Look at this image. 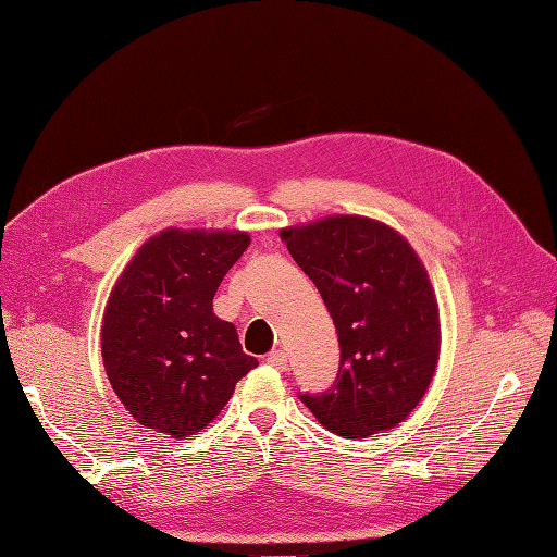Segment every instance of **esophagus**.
Wrapping results in <instances>:
<instances>
[{"mask_svg": "<svg viewBox=\"0 0 557 557\" xmlns=\"http://www.w3.org/2000/svg\"><path fill=\"white\" fill-rule=\"evenodd\" d=\"M264 362H267L269 367L278 369V372H283V369L288 367V356H285L283 350H272V352H269V356L264 358Z\"/></svg>", "mask_w": 557, "mask_h": 557, "instance_id": "esophagus-1", "label": "esophagus"}]
</instances>
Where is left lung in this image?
Wrapping results in <instances>:
<instances>
[{
  "instance_id": "8db88e82",
  "label": "left lung",
  "mask_w": 557,
  "mask_h": 557,
  "mask_svg": "<svg viewBox=\"0 0 557 557\" xmlns=\"http://www.w3.org/2000/svg\"><path fill=\"white\" fill-rule=\"evenodd\" d=\"M339 334V374L299 395L344 440L393 430L428 393L440 360V307L411 244L364 215H327L281 230Z\"/></svg>"
}]
</instances>
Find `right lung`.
<instances>
[{
  "mask_svg": "<svg viewBox=\"0 0 557 557\" xmlns=\"http://www.w3.org/2000/svg\"><path fill=\"white\" fill-rule=\"evenodd\" d=\"M246 232L176 230L150 237L115 281L102 358L139 425L183 440L205 430L258 360L213 313L218 285L248 248Z\"/></svg>",
  "mask_w": 557,
  "mask_h": 557,
  "instance_id": "1",
  "label": "right lung"
}]
</instances>
